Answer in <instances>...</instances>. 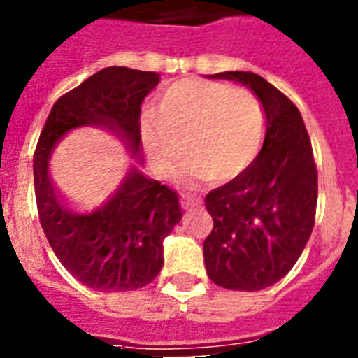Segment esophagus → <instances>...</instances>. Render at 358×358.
Masks as SVG:
<instances>
[{
    "label": "esophagus",
    "instance_id": "34e87169",
    "mask_svg": "<svg viewBox=\"0 0 358 358\" xmlns=\"http://www.w3.org/2000/svg\"><path fill=\"white\" fill-rule=\"evenodd\" d=\"M181 202H182V208H194V206H197V204H201V199H199L197 195L185 194L181 197Z\"/></svg>",
    "mask_w": 358,
    "mask_h": 358
}]
</instances>
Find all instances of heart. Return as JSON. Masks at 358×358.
<instances>
[{
  "mask_svg": "<svg viewBox=\"0 0 358 358\" xmlns=\"http://www.w3.org/2000/svg\"><path fill=\"white\" fill-rule=\"evenodd\" d=\"M265 109L245 87L224 82L185 78L161 93L157 118L143 115L141 140L152 166L172 176L186 156L188 140L194 157L181 170L188 182H224L249 169L265 138Z\"/></svg>",
  "mask_w": 358,
  "mask_h": 358,
  "instance_id": "1",
  "label": "heart"
}]
</instances>
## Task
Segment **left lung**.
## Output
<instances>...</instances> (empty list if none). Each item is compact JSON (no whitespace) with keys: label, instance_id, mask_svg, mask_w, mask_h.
<instances>
[{"label":"left lung","instance_id":"8db88e82","mask_svg":"<svg viewBox=\"0 0 358 358\" xmlns=\"http://www.w3.org/2000/svg\"><path fill=\"white\" fill-rule=\"evenodd\" d=\"M208 78L240 82L260 98L265 138L252 164L213 189L206 210L213 231L204 240L206 273L231 290L267 289L301 256L317 206V170L301 113L285 94L251 71Z\"/></svg>","mask_w":358,"mask_h":358}]
</instances>
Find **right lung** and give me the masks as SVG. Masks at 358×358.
<instances>
[{
  "instance_id": "add662e5",
  "label": "right lung",
  "mask_w": 358,
  "mask_h": 358,
  "mask_svg": "<svg viewBox=\"0 0 358 358\" xmlns=\"http://www.w3.org/2000/svg\"><path fill=\"white\" fill-rule=\"evenodd\" d=\"M157 82L154 71L100 69L57 100L37 143L34 182L44 235L69 274L98 292L148 285L163 267V240L182 218L176 192L143 172L141 103ZM82 127L113 134L133 159L119 188L90 210L62 201L49 172L56 145Z\"/></svg>"
}]
</instances>
